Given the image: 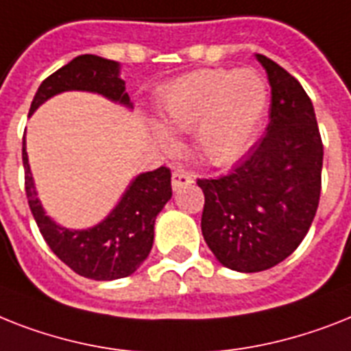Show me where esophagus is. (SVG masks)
Returning <instances> with one entry per match:
<instances>
[{
	"instance_id": "esophagus-1",
	"label": "esophagus",
	"mask_w": 351,
	"mask_h": 351,
	"mask_svg": "<svg viewBox=\"0 0 351 351\" xmlns=\"http://www.w3.org/2000/svg\"><path fill=\"white\" fill-rule=\"evenodd\" d=\"M195 182L193 175L189 173H185V171H175L173 176H171V185H173V191H178L182 187H187Z\"/></svg>"
}]
</instances>
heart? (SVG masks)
<instances>
[{
	"mask_svg": "<svg viewBox=\"0 0 351 351\" xmlns=\"http://www.w3.org/2000/svg\"><path fill=\"white\" fill-rule=\"evenodd\" d=\"M269 102L267 82L256 70H198L166 88L160 99L162 130L156 141L169 146V135L196 128L195 146L215 166L234 162L247 149Z\"/></svg>",
	"mask_w": 351,
	"mask_h": 351,
	"instance_id": "heart-1",
	"label": "heart"
}]
</instances>
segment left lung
I'll use <instances>...</instances> for the list:
<instances>
[{
    "mask_svg": "<svg viewBox=\"0 0 351 351\" xmlns=\"http://www.w3.org/2000/svg\"><path fill=\"white\" fill-rule=\"evenodd\" d=\"M269 77L267 135L220 178H204L202 234L223 267L261 272L289 258L314 221L323 142L310 97L295 77L256 53Z\"/></svg>",
    "mask_w": 351,
    "mask_h": 351,
    "instance_id": "obj_1",
    "label": "left lung"
}]
</instances>
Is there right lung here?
<instances>
[{
	"label": "right lung",
	"mask_w": 351,
	"mask_h": 351,
	"mask_svg": "<svg viewBox=\"0 0 351 351\" xmlns=\"http://www.w3.org/2000/svg\"><path fill=\"white\" fill-rule=\"evenodd\" d=\"M92 92L133 108L121 79V64L104 57L84 53L47 77L30 104L32 115L43 102L62 92ZM25 191L34 220L53 254L73 272L95 281H113L133 274L149 256L155 238V220L171 200V171L158 167L131 180L115 209L90 229H66L47 216L37 198L27 144L23 138Z\"/></svg>",
	"instance_id": "1"
}]
</instances>
